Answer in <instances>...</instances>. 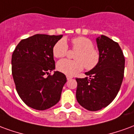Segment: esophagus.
<instances>
[{
  "instance_id": "esophagus-1",
  "label": "esophagus",
  "mask_w": 134,
  "mask_h": 134,
  "mask_svg": "<svg viewBox=\"0 0 134 134\" xmlns=\"http://www.w3.org/2000/svg\"><path fill=\"white\" fill-rule=\"evenodd\" d=\"M66 78H67V80H70V79H72L73 77L70 76H66Z\"/></svg>"
}]
</instances>
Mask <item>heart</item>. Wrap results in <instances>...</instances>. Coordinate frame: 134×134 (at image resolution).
<instances>
[{
    "label": "heart",
    "instance_id": "1",
    "mask_svg": "<svg viewBox=\"0 0 134 134\" xmlns=\"http://www.w3.org/2000/svg\"><path fill=\"white\" fill-rule=\"evenodd\" d=\"M73 50L77 52L74 55L76 60L63 59L57 63L58 71L68 76H74L86 68L92 70L100 62V53L93 48V43L91 39L84 36H79L71 40ZM68 45L64 38L59 40L53 48V53L55 58H63L67 55Z\"/></svg>",
    "mask_w": 134,
    "mask_h": 134
}]
</instances>
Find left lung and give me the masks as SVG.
Masks as SVG:
<instances>
[{
	"mask_svg": "<svg viewBox=\"0 0 134 134\" xmlns=\"http://www.w3.org/2000/svg\"><path fill=\"white\" fill-rule=\"evenodd\" d=\"M96 43L100 55L98 66L85 73L89 77L76 79L77 100L91 111L100 110L114 100L124 74L125 58L119 43L103 35Z\"/></svg>",
	"mask_w": 134,
	"mask_h": 134,
	"instance_id": "1",
	"label": "left lung"
}]
</instances>
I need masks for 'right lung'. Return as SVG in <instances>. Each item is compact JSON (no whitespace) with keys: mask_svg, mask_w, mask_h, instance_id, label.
I'll return each mask as SVG.
<instances>
[{"mask_svg":"<svg viewBox=\"0 0 134 134\" xmlns=\"http://www.w3.org/2000/svg\"><path fill=\"white\" fill-rule=\"evenodd\" d=\"M63 35L36 34L21 40L13 53L12 75L18 94L32 108L43 111L60 100L66 82L59 71L45 77L55 69L53 48Z\"/></svg>","mask_w":134,"mask_h":134,"instance_id":"1","label":"right lung"}]
</instances>
